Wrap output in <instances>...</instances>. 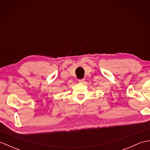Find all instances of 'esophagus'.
Segmentation results:
<instances>
[{"label":"esophagus","instance_id":"34e87169","mask_svg":"<svg viewBox=\"0 0 150 150\" xmlns=\"http://www.w3.org/2000/svg\"><path fill=\"white\" fill-rule=\"evenodd\" d=\"M79 83H84V81H85V79H79L78 81Z\"/></svg>","mask_w":150,"mask_h":150}]
</instances>
